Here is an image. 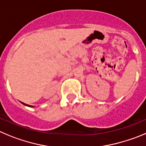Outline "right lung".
I'll return each mask as SVG.
<instances>
[{"label": "right lung", "mask_w": 146, "mask_h": 146, "mask_svg": "<svg viewBox=\"0 0 146 146\" xmlns=\"http://www.w3.org/2000/svg\"><path fill=\"white\" fill-rule=\"evenodd\" d=\"M21 103H22L23 104H24V105H26V106H28V107H32V106H30V105H28V104H24V103H23V102H21Z\"/></svg>", "instance_id": "right-lung-1"}]
</instances>
